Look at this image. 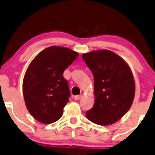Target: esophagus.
<instances>
[{
	"label": "esophagus",
	"instance_id": "esophagus-1",
	"mask_svg": "<svg viewBox=\"0 0 155 155\" xmlns=\"http://www.w3.org/2000/svg\"><path fill=\"white\" fill-rule=\"evenodd\" d=\"M82 98V95H75V96L74 97V100H76V101H78V100H80V99H81Z\"/></svg>",
	"mask_w": 155,
	"mask_h": 155
}]
</instances>
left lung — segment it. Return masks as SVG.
Returning <instances> with one entry per match:
<instances>
[{"instance_id": "1", "label": "left lung", "mask_w": 155, "mask_h": 155, "mask_svg": "<svg viewBox=\"0 0 155 155\" xmlns=\"http://www.w3.org/2000/svg\"><path fill=\"white\" fill-rule=\"evenodd\" d=\"M82 57L94 78L95 104L87 110V118L101 126L115 123L131 108L134 98L131 69L110 50L92 51Z\"/></svg>"}]
</instances>
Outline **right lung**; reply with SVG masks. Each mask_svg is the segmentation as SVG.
I'll use <instances>...</instances> for the list:
<instances>
[{
  "label": "right lung",
  "mask_w": 155,
  "mask_h": 155,
  "mask_svg": "<svg viewBox=\"0 0 155 155\" xmlns=\"http://www.w3.org/2000/svg\"><path fill=\"white\" fill-rule=\"evenodd\" d=\"M78 53L62 47L44 49L31 61L23 81V93L31 115L42 124H51L62 116L70 96L64 70Z\"/></svg>",
  "instance_id": "obj_1"
}]
</instances>
